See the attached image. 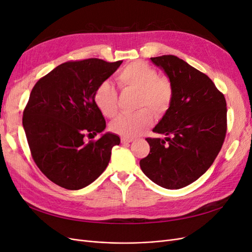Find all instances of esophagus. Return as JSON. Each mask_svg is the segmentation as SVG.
<instances>
[{
	"label": "esophagus",
	"instance_id": "esophagus-1",
	"mask_svg": "<svg viewBox=\"0 0 252 252\" xmlns=\"http://www.w3.org/2000/svg\"><path fill=\"white\" fill-rule=\"evenodd\" d=\"M121 142H122V144L131 143V142H133V139H131V138H125V136H123V138H121Z\"/></svg>",
	"mask_w": 252,
	"mask_h": 252
}]
</instances>
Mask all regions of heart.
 <instances>
[{
    "mask_svg": "<svg viewBox=\"0 0 252 252\" xmlns=\"http://www.w3.org/2000/svg\"><path fill=\"white\" fill-rule=\"evenodd\" d=\"M121 89L138 91L135 113H122L110 123V130L125 138L141 134L152 123V110L157 116H162L170 108L173 100L171 82L158 77L156 69L143 62L127 64L117 73ZM94 101L96 108L106 118H112L118 111V91L112 84L105 81L94 91Z\"/></svg>",
    "mask_w": 252,
    "mask_h": 252,
    "instance_id": "1",
    "label": "heart"
}]
</instances>
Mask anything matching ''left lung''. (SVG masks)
<instances>
[{"instance_id": "1", "label": "left lung", "mask_w": 252, "mask_h": 252, "mask_svg": "<svg viewBox=\"0 0 252 252\" xmlns=\"http://www.w3.org/2000/svg\"><path fill=\"white\" fill-rule=\"evenodd\" d=\"M150 59L171 82L173 100L154 128L166 138L146 139L150 152L140 166L158 186L180 189L207 171L222 148L226 100L207 75L182 59L171 55Z\"/></svg>"}]
</instances>
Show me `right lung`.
Here are the masks:
<instances>
[{"label":"right lung","mask_w":252,"mask_h":252,"mask_svg":"<svg viewBox=\"0 0 252 252\" xmlns=\"http://www.w3.org/2000/svg\"><path fill=\"white\" fill-rule=\"evenodd\" d=\"M123 61L100 59L69 61L36 82L23 112V127L34 163L55 184L79 190L91 184L106 169L111 149L120 138L106 132L96 108V87L116 71Z\"/></svg>","instance_id":"1"}]
</instances>
